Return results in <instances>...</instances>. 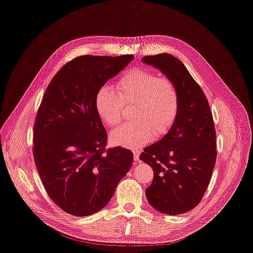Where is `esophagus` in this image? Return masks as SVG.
I'll list each match as a JSON object with an SVG mask.
<instances>
[{"instance_id": "34e87169", "label": "esophagus", "mask_w": 253, "mask_h": 253, "mask_svg": "<svg viewBox=\"0 0 253 253\" xmlns=\"http://www.w3.org/2000/svg\"><path fill=\"white\" fill-rule=\"evenodd\" d=\"M133 154H134V160L135 162H139V157H140V154H141V151L140 150H133Z\"/></svg>"}]
</instances>
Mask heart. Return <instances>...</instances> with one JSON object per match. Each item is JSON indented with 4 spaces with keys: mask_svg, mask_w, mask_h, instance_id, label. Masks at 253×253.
Here are the masks:
<instances>
[{
    "mask_svg": "<svg viewBox=\"0 0 253 253\" xmlns=\"http://www.w3.org/2000/svg\"><path fill=\"white\" fill-rule=\"evenodd\" d=\"M116 91L110 86L100 87L95 96V108L109 127L118 125L123 117L124 104H135L134 123H124L110 134L111 142L125 148H138L154 135L169 132L176 122L181 97L175 83L159 77L144 67H134L123 73L116 83Z\"/></svg>",
    "mask_w": 253,
    "mask_h": 253,
    "instance_id": "b5f03b06",
    "label": "heart"
}]
</instances>
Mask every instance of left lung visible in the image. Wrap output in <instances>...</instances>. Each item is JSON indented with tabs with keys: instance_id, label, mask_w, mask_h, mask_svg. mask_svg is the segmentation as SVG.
Wrapping results in <instances>:
<instances>
[{
	"instance_id": "left-lung-1",
	"label": "left lung",
	"mask_w": 253,
	"mask_h": 253,
	"mask_svg": "<svg viewBox=\"0 0 253 253\" xmlns=\"http://www.w3.org/2000/svg\"><path fill=\"white\" fill-rule=\"evenodd\" d=\"M142 61L173 81L181 97L173 127L140 155L154 171L146 197L162 213H185L200 204L214 168L216 142L212 114L202 88L177 57L160 53L144 56Z\"/></svg>"
}]
</instances>
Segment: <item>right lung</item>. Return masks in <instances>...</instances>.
<instances>
[{"instance_id": "right-lung-1", "label": "right lung", "mask_w": 253, "mask_h": 253, "mask_svg": "<svg viewBox=\"0 0 253 253\" xmlns=\"http://www.w3.org/2000/svg\"><path fill=\"white\" fill-rule=\"evenodd\" d=\"M133 58L78 56L44 92L34 127L35 163L47 195L69 214L86 216L103 209L132 166L130 150L105 152L107 133L95 96Z\"/></svg>"}]
</instances>
